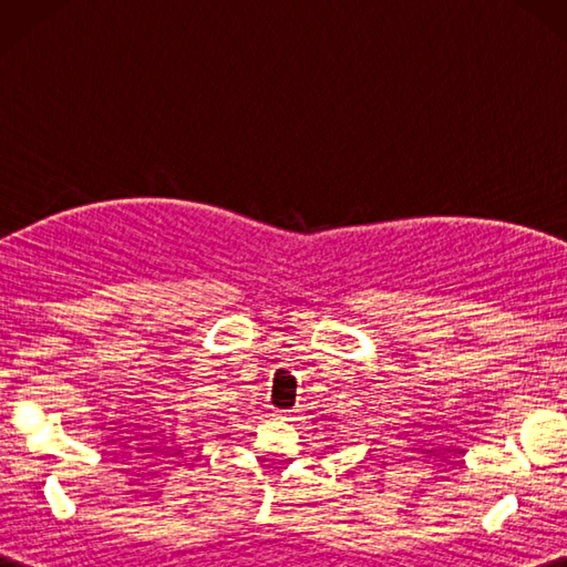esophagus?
I'll return each mask as SVG.
<instances>
[{
	"label": "esophagus",
	"instance_id": "esophagus-1",
	"mask_svg": "<svg viewBox=\"0 0 567 567\" xmlns=\"http://www.w3.org/2000/svg\"><path fill=\"white\" fill-rule=\"evenodd\" d=\"M275 416L280 419V421H292L295 414H292V412H275Z\"/></svg>",
	"mask_w": 567,
	"mask_h": 567
}]
</instances>
